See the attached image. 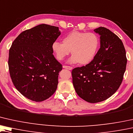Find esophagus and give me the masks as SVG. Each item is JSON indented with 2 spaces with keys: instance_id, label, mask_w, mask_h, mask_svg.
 Instances as JSON below:
<instances>
[{
  "instance_id": "34e87169",
  "label": "esophagus",
  "mask_w": 133,
  "mask_h": 133,
  "mask_svg": "<svg viewBox=\"0 0 133 133\" xmlns=\"http://www.w3.org/2000/svg\"><path fill=\"white\" fill-rule=\"evenodd\" d=\"M63 68L65 69H67V70H72V67L70 66H66V65H63Z\"/></svg>"
}]
</instances>
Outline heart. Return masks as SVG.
I'll return each instance as SVG.
<instances>
[{
	"instance_id": "b5f03b06",
	"label": "heart",
	"mask_w": 133,
	"mask_h": 133,
	"mask_svg": "<svg viewBox=\"0 0 133 133\" xmlns=\"http://www.w3.org/2000/svg\"><path fill=\"white\" fill-rule=\"evenodd\" d=\"M98 45L97 35L74 30L63 38V43H53L52 49L59 61H62L71 50L72 55L69 58L68 62L86 64L94 59Z\"/></svg>"
}]
</instances>
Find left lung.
Masks as SVG:
<instances>
[{
  "instance_id": "obj_1",
  "label": "left lung",
  "mask_w": 133,
  "mask_h": 133,
  "mask_svg": "<svg viewBox=\"0 0 133 133\" xmlns=\"http://www.w3.org/2000/svg\"><path fill=\"white\" fill-rule=\"evenodd\" d=\"M94 31L100 36L99 50L89 63L72 71L76 92L90 103L104 101L116 92L127 62L124 44L116 35L104 27Z\"/></svg>"
}]
</instances>
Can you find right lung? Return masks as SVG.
<instances>
[{"label": "right lung", "mask_w": 133, "mask_h": 133, "mask_svg": "<svg viewBox=\"0 0 133 133\" xmlns=\"http://www.w3.org/2000/svg\"><path fill=\"white\" fill-rule=\"evenodd\" d=\"M58 27L38 25L23 32L9 51V74L16 89L29 99L43 101L56 90L62 65L53 55Z\"/></svg>", "instance_id": "add662e5"}]
</instances>
